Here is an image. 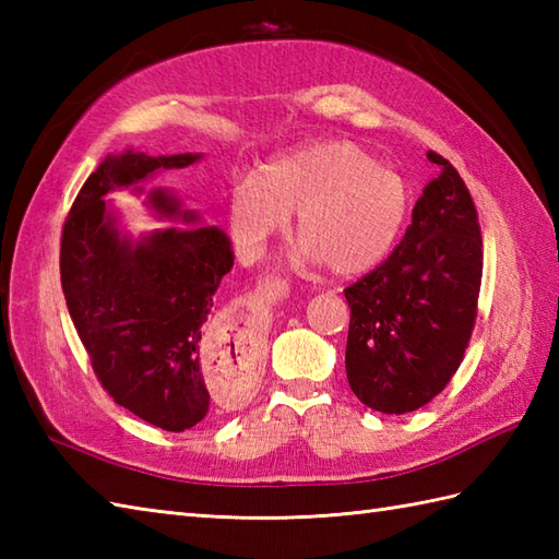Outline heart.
I'll list each match as a JSON object with an SVG mask.
<instances>
[{
	"instance_id": "1",
	"label": "heart",
	"mask_w": 559,
	"mask_h": 559,
	"mask_svg": "<svg viewBox=\"0 0 559 559\" xmlns=\"http://www.w3.org/2000/svg\"><path fill=\"white\" fill-rule=\"evenodd\" d=\"M295 211L300 259L360 276L382 264L408 216V185L353 141H317L237 177L230 225L247 254L286 230Z\"/></svg>"
}]
</instances>
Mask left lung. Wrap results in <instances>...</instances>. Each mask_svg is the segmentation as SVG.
<instances>
[{"label": "left lung", "mask_w": 559, "mask_h": 559, "mask_svg": "<svg viewBox=\"0 0 559 559\" xmlns=\"http://www.w3.org/2000/svg\"><path fill=\"white\" fill-rule=\"evenodd\" d=\"M423 189L403 240L346 288V374L379 413H411L442 391L466 355L478 317L483 235L466 182L447 158Z\"/></svg>", "instance_id": "left-lung-1"}]
</instances>
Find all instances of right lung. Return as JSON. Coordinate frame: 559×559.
<instances>
[{
  "label": "right lung",
  "mask_w": 559,
  "mask_h": 559,
  "mask_svg": "<svg viewBox=\"0 0 559 559\" xmlns=\"http://www.w3.org/2000/svg\"><path fill=\"white\" fill-rule=\"evenodd\" d=\"M194 160L192 153L108 156L83 182L59 245L64 300L98 382L115 403L168 432L194 427L209 413L201 324L233 266L230 240L218 228H170L132 245L120 240L103 197ZM153 204L168 216L177 211L163 192ZM194 218L185 213V221Z\"/></svg>",
  "instance_id": "right-lung-1"
}]
</instances>
